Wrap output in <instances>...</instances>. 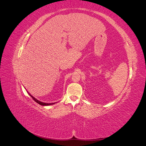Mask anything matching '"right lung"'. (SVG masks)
Masks as SVG:
<instances>
[{
	"mask_svg": "<svg viewBox=\"0 0 146 146\" xmlns=\"http://www.w3.org/2000/svg\"><path fill=\"white\" fill-rule=\"evenodd\" d=\"M29 93V92H28ZM29 95L32 97V98L36 102V103H38V104H39V105H43V106H47V105H52V104H54L55 103H52V104H48V103H44V102H41V101H39V100H37L36 99H35L34 97H33L32 95H31L30 93H29Z\"/></svg>",
	"mask_w": 146,
	"mask_h": 146,
	"instance_id": "1",
	"label": "right lung"
}]
</instances>
